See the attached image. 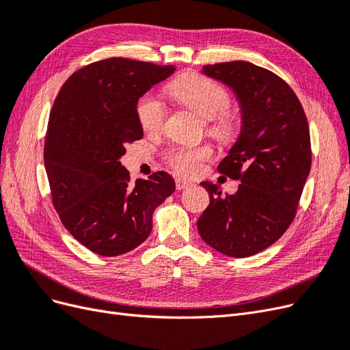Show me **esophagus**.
<instances>
[{
    "mask_svg": "<svg viewBox=\"0 0 350 350\" xmlns=\"http://www.w3.org/2000/svg\"><path fill=\"white\" fill-rule=\"evenodd\" d=\"M189 185H191V183L189 181H185V179H176V189H184V188H188Z\"/></svg>",
    "mask_w": 350,
    "mask_h": 350,
    "instance_id": "esophagus-1",
    "label": "esophagus"
}]
</instances>
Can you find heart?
<instances>
[{
    "label": "heart",
    "instance_id": "heart-1",
    "mask_svg": "<svg viewBox=\"0 0 350 350\" xmlns=\"http://www.w3.org/2000/svg\"><path fill=\"white\" fill-rule=\"evenodd\" d=\"M171 94L183 107L208 121V133L216 139L226 142L237 134L238 116L228 109L230 96L217 83L198 74H191L176 81L171 88ZM137 118L144 131L156 133L162 129L166 118L165 105L154 94L147 93L137 103ZM211 154L213 150L206 144L179 146L169 150L166 159L178 174L194 176Z\"/></svg>",
    "mask_w": 350,
    "mask_h": 350
}]
</instances>
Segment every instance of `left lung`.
<instances>
[{"label": "left lung", "instance_id": "left-lung-1", "mask_svg": "<svg viewBox=\"0 0 350 350\" xmlns=\"http://www.w3.org/2000/svg\"><path fill=\"white\" fill-rule=\"evenodd\" d=\"M228 86L241 109V133L219 172L241 179L235 194L203 181L210 204L197 221L200 237L229 257L269 248L292 224L311 169L310 129L299 99L276 74L247 61L204 66Z\"/></svg>", "mask_w": 350, "mask_h": 350}]
</instances>
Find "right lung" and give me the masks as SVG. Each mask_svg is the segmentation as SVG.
<instances>
[{"instance_id":"1","label":"right lung","mask_w":350,"mask_h":350,"mask_svg":"<svg viewBox=\"0 0 350 350\" xmlns=\"http://www.w3.org/2000/svg\"><path fill=\"white\" fill-rule=\"evenodd\" d=\"M175 70L126 58L93 62L72 74L52 107L44 149L52 203L70 234L99 256L143 243L154 208L175 191L163 171L131 184L120 162L125 146L143 139L139 99Z\"/></svg>"}]
</instances>
